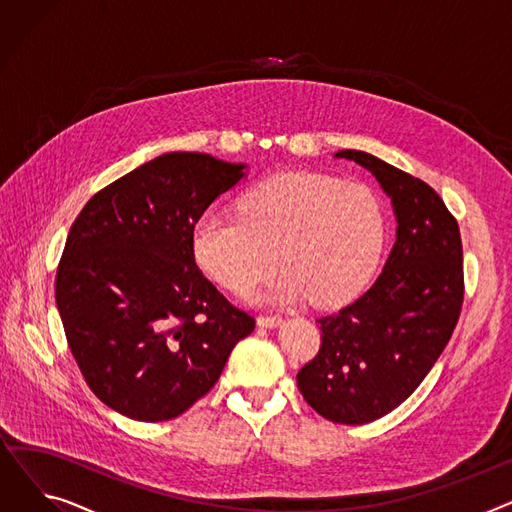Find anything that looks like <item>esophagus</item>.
Segmentation results:
<instances>
[{
  "label": "esophagus",
  "instance_id": "34e87169",
  "mask_svg": "<svg viewBox=\"0 0 512 512\" xmlns=\"http://www.w3.org/2000/svg\"><path fill=\"white\" fill-rule=\"evenodd\" d=\"M282 317L280 315H259L257 317V324L261 328H274V326H280L282 324Z\"/></svg>",
  "mask_w": 512,
  "mask_h": 512
}]
</instances>
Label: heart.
<instances>
[{"instance_id":"heart-1","label":"heart","mask_w":512,"mask_h":512,"mask_svg":"<svg viewBox=\"0 0 512 512\" xmlns=\"http://www.w3.org/2000/svg\"><path fill=\"white\" fill-rule=\"evenodd\" d=\"M384 211L367 186L317 174L257 184L238 215L207 211L193 226L201 270L234 294L251 292L278 265L286 270L267 299L330 307L371 278L384 249Z\"/></svg>"}]
</instances>
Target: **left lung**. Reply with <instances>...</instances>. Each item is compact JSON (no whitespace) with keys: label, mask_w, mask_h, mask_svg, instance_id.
I'll return each instance as SVG.
<instances>
[{"label":"left lung","mask_w":512,"mask_h":512,"mask_svg":"<svg viewBox=\"0 0 512 512\" xmlns=\"http://www.w3.org/2000/svg\"><path fill=\"white\" fill-rule=\"evenodd\" d=\"M334 157L353 159L378 178L396 213V242L367 292L319 317V353L297 382L321 417L361 425L402 405L442 355L465 297L463 242L427 182L365 151Z\"/></svg>","instance_id":"obj_1"}]
</instances>
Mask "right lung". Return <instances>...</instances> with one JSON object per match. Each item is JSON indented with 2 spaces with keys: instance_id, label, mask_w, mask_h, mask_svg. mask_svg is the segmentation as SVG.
I'll use <instances>...</instances> for the list:
<instances>
[{
  "instance_id": "add662e5",
  "label": "right lung",
  "mask_w": 512,
  "mask_h": 512,
  "mask_svg": "<svg viewBox=\"0 0 512 512\" xmlns=\"http://www.w3.org/2000/svg\"><path fill=\"white\" fill-rule=\"evenodd\" d=\"M245 176L207 153L159 155L95 193L56 274L70 351L93 394L137 421H168L220 380L255 317L197 267L193 226Z\"/></svg>"
}]
</instances>
